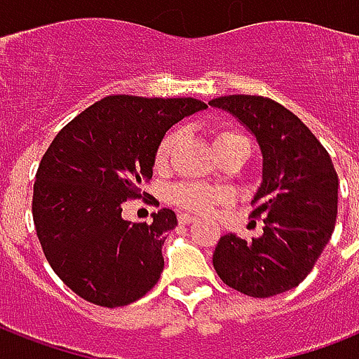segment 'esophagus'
<instances>
[{"label": "esophagus", "mask_w": 359, "mask_h": 359, "mask_svg": "<svg viewBox=\"0 0 359 359\" xmlns=\"http://www.w3.org/2000/svg\"><path fill=\"white\" fill-rule=\"evenodd\" d=\"M194 219H196V216H191V214H188V212H180L179 214V224H182V225L191 224Z\"/></svg>", "instance_id": "34e87169"}]
</instances>
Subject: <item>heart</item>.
<instances>
[{
	"instance_id": "obj_1",
	"label": "heart",
	"mask_w": 359,
	"mask_h": 359,
	"mask_svg": "<svg viewBox=\"0 0 359 359\" xmlns=\"http://www.w3.org/2000/svg\"><path fill=\"white\" fill-rule=\"evenodd\" d=\"M175 134L165 135L160 145L156 149V154H154V168L163 169L169 163V158H171V152H173L175 147ZM238 141H244L248 143L244 134H240L236 130H222L218 134L214 135V147L216 151L222 149V147L229 145V143H238ZM171 201L177 203L179 207L186 208V210H191V212L207 214L210 212L216 205H219L222 201H225L224 191L216 190V188H208V186L203 184H194V182H184V184H177L171 190Z\"/></svg>"
}]
</instances>
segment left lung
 <instances>
[{
  "label": "left lung",
  "instance_id": "left-lung-1",
  "mask_svg": "<svg viewBox=\"0 0 359 359\" xmlns=\"http://www.w3.org/2000/svg\"><path fill=\"white\" fill-rule=\"evenodd\" d=\"M251 130L262 152V184L250 218H262V235L219 238L216 273L231 289L270 298L307 278L332 238L337 219L339 179L323 143L292 111L257 95L210 100Z\"/></svg>",
  "mask_w": 359,
  "mask_h": 359
}]
</instances>
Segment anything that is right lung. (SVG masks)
<instances>
[{
  "label": "right lung",
  "mask_w": 359,
  "mask_h": 359,
  "mask_svg": "<svg viewBox=\"0 0 359 359\" xmlns=\"http://www.w3.org/2000/svg\"><path fill=\"white\" fill-rule=\"evenodd\" d=\"M205 108L197 98L114 95L53 137L36 169L33 224L53 272L80 298L128 306L158 283L162 244L177 216L160 208L151 224H132L121 216L123 203L145 196L141 182L152 179L163 134Z\"/></svg>",
  "instance_id": "right-lung-1"
}]
</instances>
